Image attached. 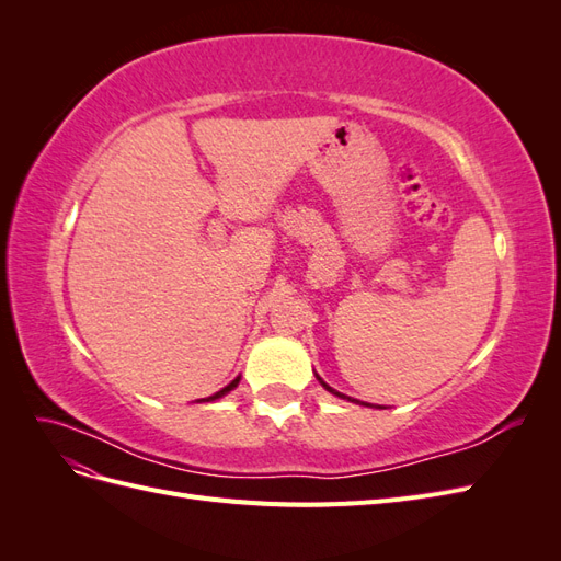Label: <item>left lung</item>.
<instances>
[{
    "label": "left lung",
    "instance_id": "left-lung-1",
    "mask_svg": "<svg viewBox=\"0 0 561 561\" xmlns=\"http://www.w3.org/2000/svg\"><path fill=\"white\" fill-rule=\"evenodd\" d=\"M318 381H320L322 386H325V390H330V393H332V396H336V398H344V400H351V398H346V396H342V393H339V390H334L332 386H328V383H325V381H322L320 377H318ZM351 402H358V400H351ZM360 404H365V402H360Z\"/></svg>",
    "mask_w": 561,
    "mask_h": 561
}]
</instances>
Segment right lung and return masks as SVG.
Instances as JSON below:
<instances>
[{
    "label": "right lung",
    "mask_w": 561,
    "mask_h": 561,
    "mask_svg": "<svg viewBox=\"0 0 561 561\" xmlns=\"http://www.w3.org/2000/svg\"><path fill=\"white\" fill-rule=\"evenodd\" d=\"M239 381H241V377H236V379H233V381H231L229 386H225L222 390H217V393H215V396H210V398H201L198 402H213V400H217V398H222V396H227V393H229V390H233L236 386H239Z\"/></svg>",
    "instance_id": "add662e5"
}]
</instances>
